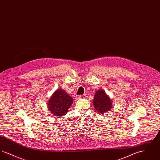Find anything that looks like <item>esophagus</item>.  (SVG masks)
Listing matches in <instances>:
<instances>
[{
	"instance_id": "obj_1",
	"label": "esophagus",
	"mask_w": 160,
	"mask_h": 160,
	"mask_svg": "<svg viewBox=\"0 0 160 160\" xmlns=\"http://www.w3.org/2000/svg\"><path fill=\"white\" fill-rule=\"evenodd\" d=\"M78 98H86V95H78Z\"/></svg>"
}]
</instances>
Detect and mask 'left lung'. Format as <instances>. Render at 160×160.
Returning a JSON list of instances; mask_svg holds the SVG:
<instances>
[{"label":"left lung","instance_id":"left-lung-1","mask_svg":"<svg viewBox=\"0 0 160 160\" xmlns=\"http://www.w3.org/2000/svg\"><path fill=\"white\" fill-rule=\"evenodd\" d=\"M93 104L95 110L101 114L110 111L113 106L111 99L103 90H98L95 92Z\"/></svg>","mask_w":160,"mask_h":160}]
</instances>
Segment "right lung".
Here are the masks:
<instances>
[{"instance_id": "right-lung-1", "label": "right lung", "mask_w": 160, "mask_h": 160, "mask_svg": "<svg viewBox=\"0 0 160 160\" xmlns=\"http://www.w3.org/2000/svg\"><path fill=\"white\" fill-rule=\"evenodd\" d=\"M73 102V99L63 89H57L54 92L48 102L50 113L56 116H63Z\"/></svg>"}]
</instances>
